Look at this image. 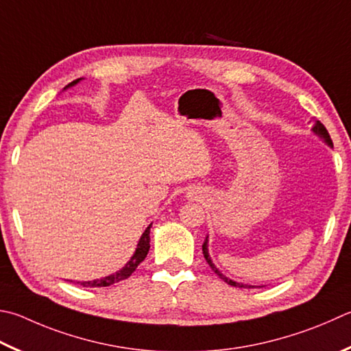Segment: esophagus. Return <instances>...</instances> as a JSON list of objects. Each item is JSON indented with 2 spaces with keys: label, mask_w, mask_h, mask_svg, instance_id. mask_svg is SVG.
I'll use <instances>...</instances> for the list:
<instances>
[{
  "label": "esophagus",
  "mask_w": 351,
  "mask_h": 351,
  "mask_svg": "<svg viewBox=\"0 0 351 351\" xmlns=\"http://www.w3.org/2000/svg\"><path fill=\"white\" fill-rule=\"evenodd\" d=\"M187 197H190L192 201H199L202 197V192H199L197 189H192L187 192Z\"/></svg>",
  "instance_id": "obj_1"
}]
</instances>
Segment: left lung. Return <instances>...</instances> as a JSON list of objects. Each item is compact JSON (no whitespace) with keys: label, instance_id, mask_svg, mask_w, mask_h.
I'll return each mask as SVG.
<instances>
[{"label":"left lung","instance_id":"obj_1","mask_svg":"<svg viewBox=\"0 0 351 351\" xmlns=\"http://www.w3.org/2000/svg\"><path fill=\"white\" fill-rule=\"evenodd\" d=\"M311 130H313L317 136L322 138L324 141H326V144H327V145H330V147H333V141H331V138H330V135H328V132H327L326 127H324V124L321 123V121H315V125H313V129H311ZM207 247H208V237L206 238V241H204V244H202V253H204V258H206V261L208 263L210 269H212V270L216 273V275H218V276L222 279V281L227 282L228 285L239 287V289H247V287H248V289H250L252 285H245V284H241V282H237V281H232L230 278H227L226 275H222V273H221L218 269H216V265L213 264V261L210 259V254H208V248H207Z\"/></svg>","mask_w":351,"mask_h":351}]
</instances>
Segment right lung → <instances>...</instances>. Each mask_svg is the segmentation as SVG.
I'll use <instances>...</instances> for the list:
<instances>
[{
	"instance_id": "add662e5",
	"label": "right lung",
	"mask_w": 351,
	"mask_h": 351,
	"mask_svg": "<svg viewBox=\"0 0 351 351\" xmlns=\"http://www.w3.org/2000/svg\"><path fill=\"white\" fill-rule=\"evenodd\" d=\"M81 80L82 78H78V80L72 81V82H70V84H67L64 87V90H66V88H69V87L78 84ZM150 227H152V224L147 228H145V232L143 233V237L139 238V242H138V245H136L135 253H133V256L130 258L129 263H127L119 271L113 273V275H109V276H106V278L95 279V281H82V282H78V284H81L82 287H109L112 284H117V282L124 281V279L129 278L132 273L136 270V267L145 259V256H147L149 248H150Z\"/></svg>"
}]
</instances>
